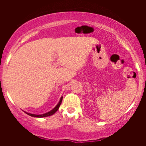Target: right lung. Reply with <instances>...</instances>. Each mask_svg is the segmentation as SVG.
I'll use <instances>...</instances> for the list:
<instances>
[{
	"mask_svg": "<svg viewBox=\"0 0 146 146\" xmlns=\"http://www.w3.org/2000/svg\"><path fill=\"white\" fill-rule=\"evenodd\" d=\"M62 100H63V97H61V99H60L59 102L58 103V104H57V105L56 106V107H54V108L52 110H51V111H48V112H47V113H45V114H39V115H37V114H30V113H27V112H25V113L27 114H28V115H29V116H31V117H39V118H41V117H49V116L53 115V114H54V113L56 112L57 110H58V108H59L60 105H61V102H62Z\"/></svg>",
	"mask_w": 146,
	"mask_h": 146,
	"instance_id": "add662e5",
	"label": "right lung"
}]
</instances>
